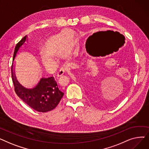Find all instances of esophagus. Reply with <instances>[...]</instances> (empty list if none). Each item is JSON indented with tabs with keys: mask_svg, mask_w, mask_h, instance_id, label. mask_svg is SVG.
<instances>
[{
	"mask_svg": "<svg viewBox=\"0 0 149 149\" xmlns=\"http://www.w3.org/2000/svg\"><path fill=\"white\" fill-rule=\"evenodd\" d=\"M70 68L69 66L66 65V66H63L61 69L60 70V72H59V76H61V75L64 74L65 73L67 72V71H69Z\"/></svg>",
	"mask_w": 149,
	"mask_h": 149,
	"instance_id": "1",
	"label": "esophagus"
}]
</instances>
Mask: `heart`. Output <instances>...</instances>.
Segmentation results:
<instances>
[{
    "mask_svg": "<svg viewBox=\"0 0 149 149\" xmlns=\"http://www.w3.org/2000/svg\"><path fill=\"white\" fill-rule=\"evenodd\" d=\"M75 36L74 31L66 29L49 37L46 43V51L41 53L43 61L51 64L56 61V56L70 55L75 43Z\"/></svg>",
    "mask_w": 149,
    "mask_h": 149,
    "instance_id": "obj_1",
    "label": "heart"
}]
</instances>
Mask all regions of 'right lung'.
Segmentation results:
<instances>
[{
	"label": "right lung",
	"mask_w": 149,
	"mask_h": 149,
	"mask_svg": "<svg viewBox=\"0 0 149 149\" xmlns=\"http://www.w3.org/2000/svg\"><path fill=\"white\" fill-rule=\"evenodd\" d=\"M27 36H25L15 47L13 61L19 48L24 44ZM11 66V75L14 91L24 102L34 110L40 112L51 111L58 104L64 93L58 88L57 83L53 77L42 78L33 89H26L21 86L15 79Z\"/></svg>",
	"instance_id": "add662e5"
}]
</instances>
